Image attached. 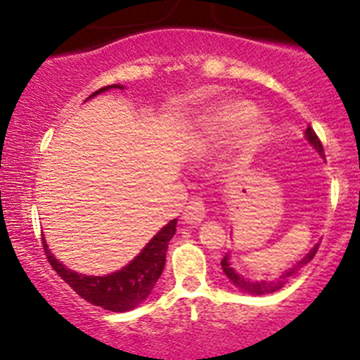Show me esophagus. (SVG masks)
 Wrapping results in <instances>:
<instances>
[{
    "mask_svg": "<svg viewBox=\"0 0 360 360\" xmlns=\"http://www.w3.org/2000/svg\"><path fill=\"white\" fill-rule=\"evenodd\" d=\"M205 202L202 197H193L190 202H188V205L184 207V212H183V219L186 223H191V225H197V223H200L202 219L205 218Z\"/></svg>",
    "mask_w": 360,
    "mask_h": 360,
    "instance_id": "34e87169",
    "label": "esophagus"
}]
</instances>
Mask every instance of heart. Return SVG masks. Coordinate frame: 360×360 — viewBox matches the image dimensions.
<instances>
[{"label":"heart","mask_w":360,"mask_h":360,"mask_svg":"<svg viewBox=\"0 0 360 360\" xmlns=\"http://www.w3.org/2000/svg\"><path fill=\"white\" fill-rule=\"evenodd\" d=\"M257 116V109L255 105L248 102H236L229 103V105L221 107L216 114V127L221 134H237V131L243 130L248 123H250L253 117ZM265 127L262 121H255L250 124V130H248V137L251 141L260 137L264 134Z\"/></svg>","instance_id":"b5f03b06"}]
</instances>
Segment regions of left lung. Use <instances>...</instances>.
Returning <instances> with one entry per match:
<instances>
[{"mask_svg":"<svg viewBox=\"0 0 360 360\" xmlns=\"http://www.w3.org/2000/svg\"><path fill=\"white\" fill-rule=\"evenodd\" d=\"M306 137H308V141L311 142V144L315 146L316 149H319L320 155H322V153H323L322 142H320L319 135L315 134V130H313L311 127H308V130H306ZM319 246H320V244H316V246L313 248V250L309 251V253L306 255V257L302 258V260L299 262L297 265H294V267H292L290 271H285V274L278 281H250V280H246V278H243V276H240V274H237L236 271H233L232 265H230V262H229V255H225V257H223L221 269H223V273H225V276L230 280V283L236 285V287L239 288L240 292H248V294H253V295L273 294V292L280 290V288L283 287L285 283H287L288 278L294 276V274L297 273V271L302 267V265H306V264H308V262L313 260V257H315L316 251H319Z\"/></svg>","mask_w":360,"mask_h":360,"instance_id":"obj_1","label":"left lung"}]
</instances>
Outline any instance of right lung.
<instances>
[{"mask_svg": "<svg viewBox=\"0 0 360 360\" xmlns=\"http://www.w3.org/2000/svg\"><path fill=\"white\" fill-rule=\"evenodd\" d=\"M110 87L123 89L120 84H112V86H105L89 95V98L98 95V93L107 91ZM176 225L177 219L167 223L127 267H123L117 273L109 274V276H84V274L73 273L56 260L54 255L47 250L44 237H41V246H44V253L52 269L84 301L93 306L109 309V311L123 313L137 308L151 294L153 287L162 276V271L165 267L167 246L176 233Z\"/></svg>", "mask_w": 360, "mask_h": 360, "instance_id": "1", "label": "right lung"}]
</instances>
